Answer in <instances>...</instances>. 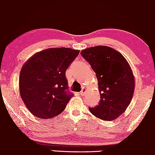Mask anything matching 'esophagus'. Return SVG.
<instances>
[{"label":"esophagus","instance_id":"34e87169","mask_svg":"<svg viewBox=\"0 0 155 155\" xmlns=\"http://www.w3.org/2000/svg\"><path fill=\"white\" fill-rule=\"evenodd\" d=\"M86 88L83 87V89L81 90V94L82 95V96H83V95H84L85 94H86Z\"/></svg>","mask_w":155,"mask_h":155}]
</instances>
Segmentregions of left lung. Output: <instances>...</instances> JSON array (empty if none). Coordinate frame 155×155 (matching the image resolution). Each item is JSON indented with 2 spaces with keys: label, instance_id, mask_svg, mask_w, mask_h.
I'll return each instance as SVG.
<instances>
[{
  "label": "left lung",
  "instance_id": "left-lung-1",
  "mask_svg": "<svg viewBox=\"0 0 155 155\" xmlns=\"http://www.w3.org/2000/svg\"><path fill=\"white\" fill-rule=\"evenodd\" d=\"M81 54L96 73L100 94L99 105L89 107L90 112L105 121L116 119L133 96L135 80L130 64L119 52L107 46L86 48Z\"/></svg>",
  "mask_w": 155,
  "mask_h": 155
}]
</instances>
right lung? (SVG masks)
I'll list each match as a JSON object with an SVG mask.
<instances>
[{
  "label": "right lung",
  "instance_id": "right-lung-1",
  "mask_svg": "<svg viewBox=\"0 0 155 155\" xmlns=\"http://www.w3.org/2000/svg\"><path fill=\"white\" fill-rule=\"evenodd\" d=\"M79 53L68 48H48L24 64L19 80L20 94L33 115L51 119L65 109L72 97L65 73Z\"/></svg>",
  "mask_w": 155,
  "mask_h": 155
}]
</instances>
